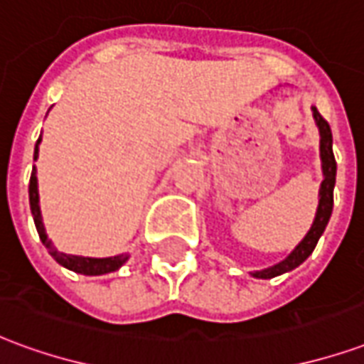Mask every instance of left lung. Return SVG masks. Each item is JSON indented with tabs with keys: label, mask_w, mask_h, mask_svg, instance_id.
<instances>
[{
	"label": "left lung",
	"mask_w": 364,
	"mask_h": 364,
	"mask_svg": "<svg viewBox=\"0 0 364 364\" xmlns=\"http://www.w3.org/2000/svg\"><path fill=\"white\" fill-rule=\"evenodd\" d=\"M312 117L318 132H320V159H321V175H323V181L320 185V195H318V208H316V216L308 234L302 237V242L292 250V252L273 267L261 269V271H253L252 277L255 279H273L282 273H289L292 269H296L298 265H302L310 255H312L314 247L318 244V240L323 234V230L328 226L329 216L333 210V187H336V173H337V164L333 158V138H331V128L323 120L320 112L316 107H312Z\"/></svg>",
	"instance_id": "left-lung-1"
}]
</instances>
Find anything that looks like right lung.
<instances>
[{
	"instance_id": "obj_1",
	"label": "right lung",
	"mask_w": 364,
	"mask_h": 364,
	"mask_svg": "<svg viewBox=\"0 0 364 364\" xmlns=\"http://www.w3.org/2000/svg\"><path fill=\"white\" fill-rule=\"evenodd\" d=\"M43 140V136H38L35 146V161L38 158V144ZM28 203H31V213H33V220H35L36 232L38 237L44 244V247L48 250L54 259L58 261L62 267L70 269L74 273L87 274V277H97V274H107L112 271H119L124 263L128 261V253L122 255H114V257H82V255H68V253L58 252L52 240L46 236V230H44L43 214H41V203H38V179H36V167H33V173H31V183H28Z\"/></svg>"
}]
</instances>
